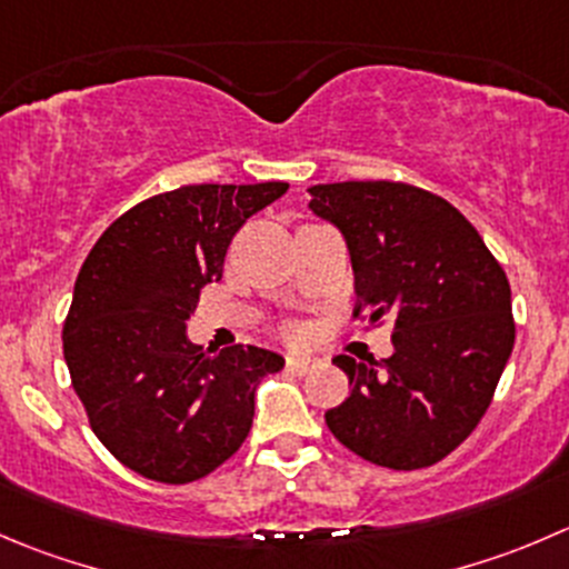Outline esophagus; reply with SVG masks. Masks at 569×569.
Wrapping results in <instances>:
<instances>
[{
  "label": "esophagus",
  "mask_w": 569,
  "mask_h": 569,
  "mask_svg": "<svg viewBox=\"0 0 569 569\" xmlns=\"http://www.w3.org/2000/svg\"><path fill=\"white\" fill-rule=\"evenodd\" d=\"M319 367V358L313 356H289L286 358V369L295 375H308Z\"/></svg>",
  "instance_id": "obj_1"
}]
</instances>
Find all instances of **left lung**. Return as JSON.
Listing matches in <instances>:
<instances>
[{
  "label": "left lung",
  "instance_id": "obj_1",
  "mask_svg": "<svg viewBox=\"0 0 569 569\" xmlns=\"http://www.w3.org/2000/svg\"><path fill=\"white\" fill-rule=\"evenodd\" d=\"M308 194V208L345 236L356 317L395 319L389 358H333L350 395L325 422L378 467L437 465L481 422L515 347L506 272L478 230L431 191L350 180Z\"/></svg>",
  "mask_w": 569,
  "mask_h": 569
}]
</instances>
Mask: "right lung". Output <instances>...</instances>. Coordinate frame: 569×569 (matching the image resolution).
Segmentation results:
<instances>
[{
    "mask_svg": "<svg viewBox=\"0 0 569 569\" xmlns=\"http://www.w3.org/2000/svg\"><path fill=\"white\" fill-rule=\"evenodd\" d=\"M289 183L183 186L121 213L82 263L63 358L99 442L138 476L189 483L230 459L256 417V391L283 356L186 336L202 286L222 278L241 224Z\"/></svg>",
    "mask_w": 569,
    "mask_h": 569,
    "instance_id": "add662e5",
    "label": "right lung"
}]
</instances>
